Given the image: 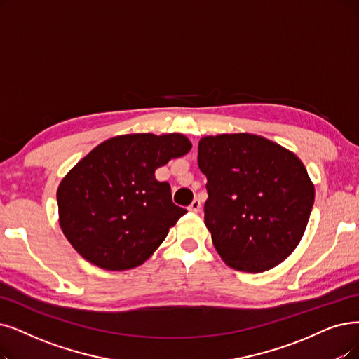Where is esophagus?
I'll list each match as a JSON object with an SVG mask.
<instances>
[{
  "label": "esophagus",
  "mask_w": 359,
  "mask_h": 359,
  "mask_svg": "<svg viewBox=\"0 0 359 359\" xmlns=\"http://www.w3.org/2000/svg\"><path fill=\"white\" fill-rule=\"evenodd\" d=\"M200 206H202V203H200V200L194 198L193 202L190 203V206H189V210H190V212H198V210H200Z\"/></svg>",
  "instance_id": "1"
}]
</instances>
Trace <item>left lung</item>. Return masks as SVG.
<instances>
[{
    "label": "left lung",
    "instance_id": "1",
    "mask_svg": "<svg viewBox=\"0 0 359 359\" xmlns=\"http://www.w3.org/2000/svg\"><path fill=\"white\" fill-rule=\"evenodd\" d=\"M208 178L205 224L222 261L264 272L299 245L315 191L297 156L264 137L222 134L198 142Z\"/></svg>",
    "mask_w": 359,
    "mask_h": 359
}]
</instances>
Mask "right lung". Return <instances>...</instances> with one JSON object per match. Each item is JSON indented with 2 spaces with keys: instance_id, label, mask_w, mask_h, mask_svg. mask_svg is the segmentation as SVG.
Instances as JSON below:
<instances>
[{
  "instance_id": "1",
  "label": "right lung",
  "mask_w": 359,
  "mask_h": 359,
  "mask_svg": "<svg viewBox=\"0 0 359 359\" xmlns=\"http://www.w3.org/2000/svg\"><path fill=\"white\" fill-rule=\"evenodd\" d=\"M181 134L106 140L72 169L57 190L60 226L75 250L109 271L141 265L187 213L154 170L189 153Z\"/></svg>"
}]
</instances>
